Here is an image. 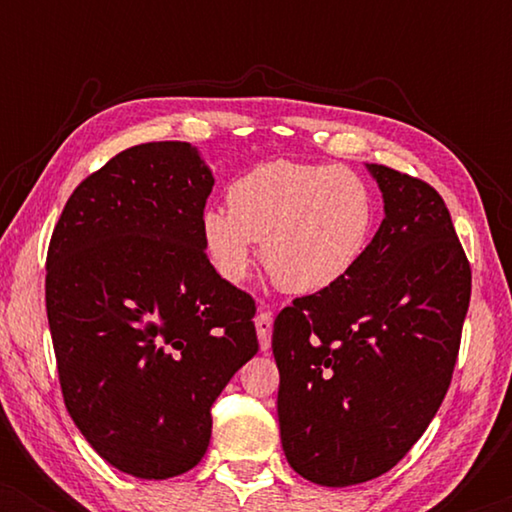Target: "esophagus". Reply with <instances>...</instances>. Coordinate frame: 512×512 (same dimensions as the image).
<instances>
[{
    "instance_id": "obj_1",
    "label": "esophagus",
    "mask_w": 512,
    "mask_h": 512,
    "mask_svg": "<svg viewBox=\"0 0 512 512\" xmlns=\"http://www.w3.org/2000/svg\"><path fill=\"white\" fill-rule=\"evenodd\" d=\"M270 333H272V312H261L256 317V335H258V345H261V352H268L270 349Z\"/></svg>"
}]
</instances>
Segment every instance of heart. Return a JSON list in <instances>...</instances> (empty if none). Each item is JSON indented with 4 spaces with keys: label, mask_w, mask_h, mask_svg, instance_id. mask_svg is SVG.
<instances>
[{
    "label": "heart",
    "mask_w": 512,
    "mask_h": 512,
    "mask_svg": "<svg viewBox=\"0 0 512 512\" xmlns=\"http://www.w3.org/2000/svg\"><path fill=\"white\" fill-rule=\"evenodd\" d=\"M228 207L200 216L202 247L226 282H244L261 242L263 265L296 296L340 284L373 240L377 205L345 165L268 160L228 186Z\"/></svg>",
    "instance_id": "1"
}]
</instances>
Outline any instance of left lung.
Listing matches in <instances>:
<instances>
[{
    "instance_id": "obj_1",
    "label": "left lung",
    "mask_w": 512,
    "mask_h": 512,
    "mask_svg": "<svg viewBox=\"0 0 512 512\" xmlns=\"http://www.w3.org/2000/svg\"><path fill=\"white\" fill-rule=\"evenodd\" d=\"M384 219L361 263L275 319L277 415L293 471L324 487L380 478L450 387L471 265L429 184L366 163Z\"/></svg>"
}]
</instances>
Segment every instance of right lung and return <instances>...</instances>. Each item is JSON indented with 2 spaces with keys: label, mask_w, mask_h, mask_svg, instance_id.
Listing matches in <instances>:
<instances>
[{
  "label": "right lung",
  "mask_w": 512,
  "mask_h": 512,
  "mask_svg": "<svg viewBox=\"0 0 512 512\" xmlns=\"http://www.w3.org/2000/svg\"><path fill=\"white\" fill-rule=\"evenodd\" d=\"M214 174L188 142L125 149L67 200L46 258L65 405L118 471L181 475L205 457L209 408L258 352L251 296L205 256Z\"/></svg>",
  "instance_id": "right-lung-1"
}]
</instances>
